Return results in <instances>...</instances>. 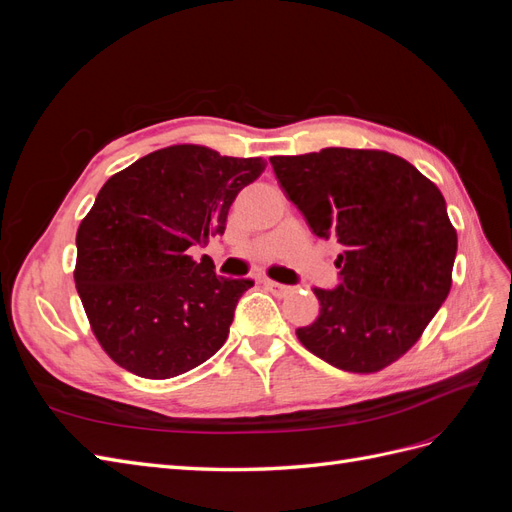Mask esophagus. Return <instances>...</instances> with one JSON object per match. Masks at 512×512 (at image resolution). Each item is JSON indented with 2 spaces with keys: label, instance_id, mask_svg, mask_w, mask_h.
I'll return each mask as SVG.
<instances>
[{
  "label": "esophagus",
  "instance_id": "obj_1",
  "mask_svg": "<svg viewBox=\"0 0 512 512\" xmlns=\"http://www.w3.org/2000/svg\"><path fill=\"white\" fill-rule=\"evenodd\" d=\"M265 288L271 290L275 297H288V294L294 292L292 286H286V284H280V282H273V280H265Z\"/></svg>",
  "mask_w": 512,
  "mask_h": 512
}]
</instances>
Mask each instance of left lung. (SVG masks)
<instances>
[{
  "instance_id": "obj_1",
  "label": "left lung",
  "mask_w": 512,
  "mask_h": 512,
  "mask_svg": "<svg viewBox=\"0 0 512 512\" xmlns=\"http://www.w3.org/2000/svg\"><path fill=\"white\" fill-rule=\"evenodd\" d=\"M269 162L314 235L342 245L339 284L314 288L320 314L299 342L354 374L391 365L451 290L457 232L442 192L386 151L327 147Z\"/></svg>"
}]
</instances>
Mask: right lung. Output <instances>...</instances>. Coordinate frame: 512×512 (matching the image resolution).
I'll return each instance as SVG.
<instances>
[{"mask_svg": "<svg viewBox=\"0 0 512 512\" xmlns=\"http://www.w3.org/2000/svg\"><path fill=\"white\" fill-rule=\"evenodd\" d=\"M267 162L173 145L108 179L76 232L74 282L91 329L132 374L166 380L218 352L247 277H222L190 247L224 235L232 200Z\"/></svg>", "mask_w": 512, "mask_h": 512, "instance_id": "1", "label": "right lung"}]
</instances>
